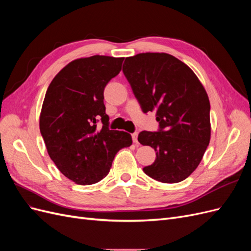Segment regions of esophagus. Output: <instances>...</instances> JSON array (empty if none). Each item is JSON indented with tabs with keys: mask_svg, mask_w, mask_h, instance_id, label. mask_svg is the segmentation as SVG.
<instances>
[{
	"mask_svg": "<svg viewBox=\"0 0 251 251\" xmlns=\"http://www.w3.org/2000/svg\"><path fill=\"white\" fill-rule=\"evenodd\" d=\"M132 138H133V142L138 144V133H134L132 134Z\"/></svg>",
	"mask_w": 251,
	"mask_h": 251,
	"instance_id": "esophagus-1",
	"label": "esophagus"
}]
</instances>
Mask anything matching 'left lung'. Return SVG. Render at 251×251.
Returning <instances> with one entry per match:
<instances>
[{"label": "left lung", "instance_id": "8db88e82", "mask_svg": "<svg viewBox=\"0 0 251 251\" xmlns=\"http://www.w3.org/2000/svg\"><path fill=\"white\" fill-rule=\"evenodd\" d=\"M123 71L142 111L155 112L160 126L138 136L142 146L156 151L155 162L143 172L163 183L185 180L198 168L210 140L206 91L191 68L168 53L126 57Z\"/></svg>", "mask_w": 251, "mask_h": 251}]
</instances>
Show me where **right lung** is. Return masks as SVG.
<instances>
[{
  "label": "right lung",
  "instance_id": "add662e5",
  "mask_svg": "<svg viewBox=\"0 0 251 251\" xmlns=\"http://www.w3.org/2000/svg\"><path fill=\"white\" fill-rule=\"evenodd\" d=\"M124 59L105 55L74 59L55 75L45 95L41 134L51 160L76 184L100 181L117 151L132 144L130 134L108 127L103 104L104 87L120 72Z\"/></svg>",
  "mask_w": 251,
  "mask_h": 251
}]
</instances>
